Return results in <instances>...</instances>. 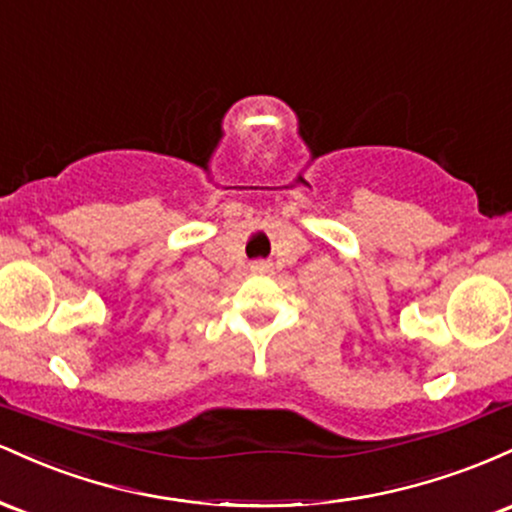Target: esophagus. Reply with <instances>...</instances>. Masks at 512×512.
<instances>
[{"label":"esophagus","mask_w":512,"mask_h":512,"mask_svg":"<svg viewBox=\"0 0 512 512\" xmlns=\"http://www.w3.org/2000/svg\"><path fill=\"white\" fill-rule=\"evenodd\" d=\"M269 269H272V267H269V262H262V260L250 264V272H255V274H267Z\"/></svg>","instance_id":"esophagus-1"}]
</instances>
